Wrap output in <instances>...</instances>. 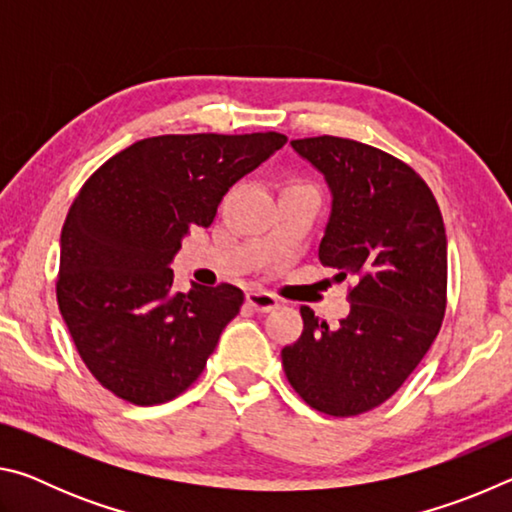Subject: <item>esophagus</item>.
<instances>
[{"mask_svg":"<svg viewBox=\"0 0 512 512\" xmlns=\"http://www.w3.org/2000/svg\"><path fill=\"white\" fill-rule=\"evenodd\" d=\"M246 302L255 311H271L277 307V298L266 291H250L246 293Z\"/></svg>","mask_w":512,"mask_h":512,"instance_id":"1","label":"esophagus"}]
</instances>
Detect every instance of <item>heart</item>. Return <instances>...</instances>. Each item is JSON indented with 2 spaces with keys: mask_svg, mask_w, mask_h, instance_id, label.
<instances>
[{
  "mask_svg": "<svg viewBox=\"0 0 512 512\" xmlns=\"http://www.w3.org/2000/svg\"><path fill=\"white\" fill-rule=\"evenodd\" d=\"M293 185H298V183H293Z\"/></svg>",
  "mask_w": 512,
  "mask_h": 512,
  "instance_id": "obj_1",
  "label": "heart"
}]
</instances>
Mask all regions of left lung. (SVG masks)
<instances>
[{
	"label": "left lung",
	"instance_id": "left-lung-1",
	"mask_svg": "<svg viewBox=\"0 0 512 512\" xmlns=\"http://www.w3.org/2000/svg\"><path fill=\"white\" fill-rule=\"evenodd\" d=\"M323 173L332 212L320 241L336 280L354 277L350 314L329 329L300 307L302 334L282 350L289 384L311 409L350 418L384 404L431 348L447 307V235L429 185L409 164L345 137L293 140Z\"/></svg>",
	"mask_w": 512,
	"mask_h": 512
}]
</instances>
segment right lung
Returning a JSON list of instances; mask_svg holds the SVG:
<instances>
[{"instance_id":"add662e5","label":"right lung","mask_w":512,"mask_h":512,"mask_svg":"<svg viewBox=\"0 0 512 512\" xmlns=\"http://www.w3.org/2000/svg\"><path fill=\"white\" fill-rule=\"evenodd\" d=\"M284 142L282 133L146 137L85 180L60 235L56 298L103 388L153 406L201 375L244 291L173 293L169 264L192 225L207 228L225 192Z\"/></svg>"}]
</instances>
